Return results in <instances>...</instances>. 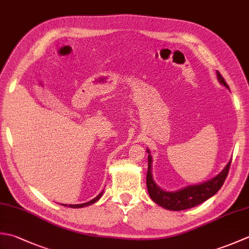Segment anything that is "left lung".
<instances>
[{"label": "left lung", "mask_w": 249, "mask_h": 249, "mask_svg": "<svg viewBox=\"0 0 249 249\" xmlns=\"http://www.w3.org/2000/svg\"><path fill=\"white\" fill-rule=\"evenodd\" d=\"M217 78L220 83H223L226 88H228V84L225 81L224 77L220 75V72L217 71ZM147 153H150L147 150ZM147 174H146V186L147 192H149L150 197L152 200L156 202L158 205L162 206L167 210L171 211H182L194 208L196 205L204 202L205 200L212 197L216 193L218 192L220 187L223 186L225 179L228 176L231 160L227 163L226 168L221 171L217 177L213 178L210 181L201 183L199 185H192L183 189H179L178 192H165L160 189L155 184L154 179L152 177V157L149 155L147 157Z\"/></svg>", "instance_id": "obj_1"}]
</instances>
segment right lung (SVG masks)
Instances as JSON below:
<instances>
[{"label":"right lung","mask_w":249,"mask_h":249,"mask_svg":"<svg viewBox=\"0 0 249 249\" xmlns=\"http://www.w3.org/2000/svg\"><path fill=\"white\" fill-rule=\"evenodd\" d=\"M102 195H103V193H100L97 197H95L94 199H92L91 201H89V202H87V203H82V204H70L68 206H70V208H72V209H78V208H83V206H88V205H91V204H93V203H95L96 202V201L102 197ZM62 205H65V206H67V204H62Z\"/></svg>","instance_id":"obj_1"}]
</instances>
